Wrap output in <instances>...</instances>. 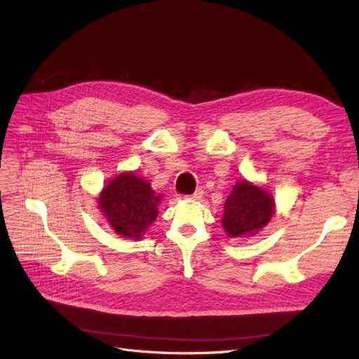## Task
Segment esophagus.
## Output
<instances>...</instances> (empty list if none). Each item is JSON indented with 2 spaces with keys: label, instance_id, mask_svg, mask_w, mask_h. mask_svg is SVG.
Listing matches in <instances>:
<instances>
[{
  "label": "esophagus",
  "instance_id": "obj_1",
  "mask_svg": "<svg viewBox=\"0 0 359 359\" xmlns=\"http://www.w3.org/2000/svg\"><path fill=\"white\" fill-rule=\"evenodd\" d=\"M185 197H187V199H190V201H201L202 197H203V190L199 189V190H196L193 194L185 196Z\"/></svg>",
  "mask_w": 359,
  "mask_h": 359
}]
</instances>
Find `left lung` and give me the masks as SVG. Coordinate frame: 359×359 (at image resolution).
<instances>
[{
  "label": "left lung",
  "mask_w": 359,
  "mask_h": 359,
  "mask_svg": "<svg viewBox=\"0 0 359 359\" xmlns=\"http://www.w3.org/2000/svg\"><path fill=\"white\" fill-rule=\"evenodd\" d=\"M275 214V201L267 190L238 181L224 203L221 224L231 238H245L262 230Z\"/></svg>",
  "instance_id": "1"
}]
</instances>
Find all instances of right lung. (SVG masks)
<instances>
[{"label": "right lung", "instance_id": "1", "mask_svg": "<svg viewBox=\"0 0 359 359\" xmlns=\"http://www.w3.org/2000/svg\"><path fill=\"white\" fill-rule=\"evenodd\" d=\"M160 201L162 196H156L150 182L123 172L104 185L97 206L117 234L138 241L156 219Z\"/></svg>", "mask_w": 359, "mask_h": 359}]
</instances>
